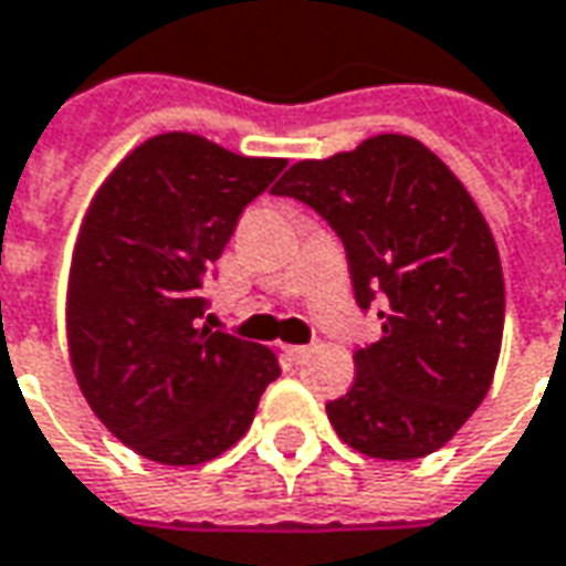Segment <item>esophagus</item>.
Returning <instances> with one entry per match:
<instances>
[{
	"label": "esophagus",
	"instance_id": "1",
	"mask_svg": "<svg viewBox=\"0 0 566 566\" xmlns=\"http://www.w3.org/2000/svg\"><path fill=\"white\" fill-rule=\"evenodd\" d=\"M282 350H284V357H291L294 363H300V359L308 357V347L305 345H284Z\"/></svg>",
	"mask_w": 566,
	"mask_h": 566
}]
</instances>
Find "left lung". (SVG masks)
Returning a JSON list of instances; mask_svg holds the SVG:
<instances>
[{
    "instance_id": "8db88e82",
    "label": "left lung",
    "mask_w": 566,
    "mask_h": 566,
    "mask_svg": "<svg viewBox=\"0 0 566 566\" xmlns=\"http://www.w3.org/2000/svg\"><path fill=\"white\" fill-rule=\"evenodd\" d=\"M272 195L326 219L359 308L380 305L384 336L359 347L354 387L326 405L336 434L371 459L441 450L485 399L504 336V272L474 198L405 134L296 161Z\"/></svg>"
}]
</instances>
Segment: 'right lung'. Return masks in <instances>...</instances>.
<instances>
[{
  "mask_svg": "<svg viewBox=\"0 0 566 566\" xmlns=\"http://www.w3.org/2000/svg\"><path fill=\"white\" fill-rule=\"evenodd\" d=\"M284 165L158 134L86 209L65 305L71 368L95 417L144 459L179 468L221 455L282 375L270 347L200 326V287Z\"/></svg>",
  "mask_w": 566,
  "mask_h": 566,
  "instance_id": "add662e5",
  "label": "right lung"
}]
</instances>
